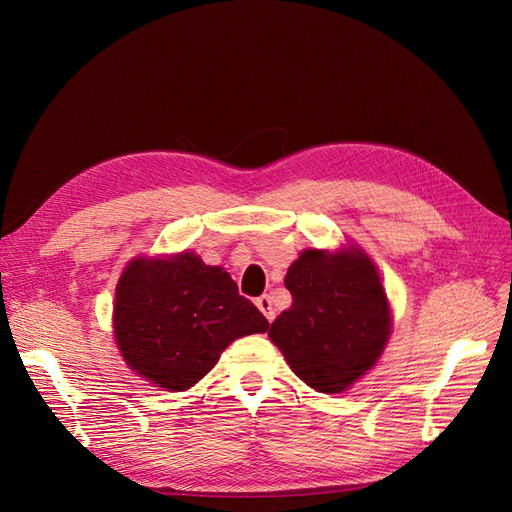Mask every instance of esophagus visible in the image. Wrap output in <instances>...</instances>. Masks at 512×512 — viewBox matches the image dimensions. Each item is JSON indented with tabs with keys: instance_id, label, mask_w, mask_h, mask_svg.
<instances>
[{
	"instance_id": "esophagus-1",
	"label": "esophagus",
	"mask_w": 512,
	"mask_h": 512,
	"mask_svg": "<svg viewBox=\"0 0 512 512\" xmlns=\"http://www.w3.org/2000/svg\"><path fill=\"white\" fill-rule=\"evenodd\" d=\"M256 305H258L260 312L265 314V318H267L269 322H273L275 309H273V299L269 297V294H262V297H258V299H256Z\"/></svg>"
}]
</instances>
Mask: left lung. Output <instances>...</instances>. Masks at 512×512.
I'll return each mask as SVG.
<instances>
[{
  "instance_id": "left-lung-1",
  "label": "left lung",
  "mask_w": 512,
  "mask_h": 512,
  "mask_svg": "<svg viewBox=\"0 0 512 512\" xmlns=\"http://www.w3.org/2000/svg\"><path fill=\"white\" fill-rule=\"evenodd\" d=\"M292 305L275 318L269 337L305 384L342 393L374 367L391 333L380 275L359 250H307L284 280Z\"/></svg>"
}]
</instances>
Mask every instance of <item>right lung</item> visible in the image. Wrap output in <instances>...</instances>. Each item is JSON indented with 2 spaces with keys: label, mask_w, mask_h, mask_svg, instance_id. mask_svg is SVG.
<instances>
[{
  "label": "right lung",
  "mask_w": 512,
  "mask_h": 512,
  "mask_svg": "<svg viewBox=\"0 0 512 512\" xmlns=\"http://www.w3.org/2000/svg\"><path fill=\"white\" fill-rule=\"evenodd\" d=\"M267 318L222 267L192 252L138 258L117 284L115 339L126 363L168 391L207 376L237 337L265 333Z\"/></svg>",
  "instance_id": "right-lung-1"
}]
</instances>
